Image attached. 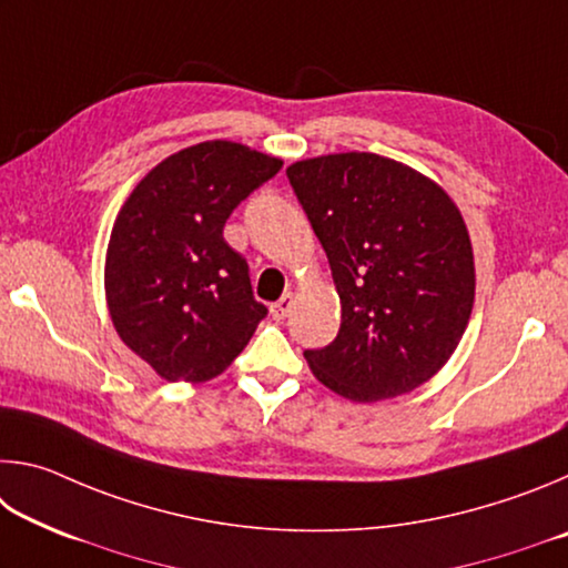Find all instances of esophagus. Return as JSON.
<instances>
[{"mask_svg": "<svg viewBox=\"0 0 568 568\" xmlns=\"http://www.w3.org/2000/svg\"><path fill=\"white\" fill-rule=\"evenodd\" d=\"M291 307H293V295L285 293L281 301L271 305V315L275 321H283V318H287V313H291Z\"/></svg>", "mask_w": 568, "mask_h": 568, "instance_id": "esophagus-1", "label": "esophagus"}]
</instances>
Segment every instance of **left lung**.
I'll use <instances>...</instances> for the list:
<instances>
[{
	"label": "left lung",
	"mask_w": 568,
	"mask_h": 568,
	"mask_svg": "<svg viewBox=\"0 0 568 568\" xmlns=\"http://www.w3.org/2000/svg\"><path fill=\"white\" fill-rule=\"evenodd\" d=\"M328 255L341 331L305 351L313 376L358 403L396 398L444 368L474 307V250L444 187L403 162L341 152L285 170Z\"/></svg>",
	"instance_id": "left-lung-1"
}]
</instances>
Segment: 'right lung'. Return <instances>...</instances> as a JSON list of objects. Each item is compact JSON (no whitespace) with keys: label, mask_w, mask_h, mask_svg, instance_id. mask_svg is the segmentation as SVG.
I'll list each match as a JSON object with an SVG mask.
<instances>
[{"label":"right lung","mask_w":568,"mask_h":568,"mask_svg":"<svg viewBox=\"0 0 568 568\" xmlns=\"http://www.w3.org/2000/svg\"><path fill=\"white\" fill-rule=\"evenodd\" d=\"M283 160L210 140L152 168L114 220L104 293L132 353L170 383L223 373L267 315L223 227Z\"/></svg>","instance_id":"add662e5"}]
</instances>
